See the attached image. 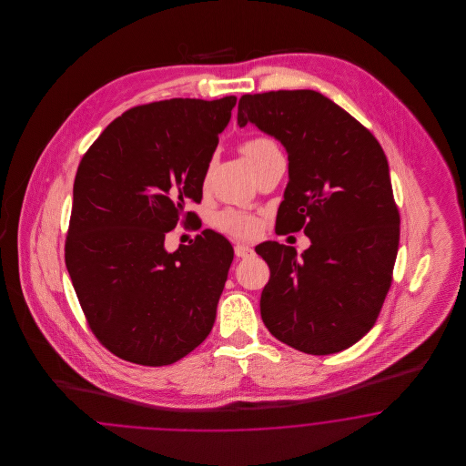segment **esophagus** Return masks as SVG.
Listing matches in <instances>:
<instances>
[{
	"mask_svg": "<svg viewBox=\"0 0 466 466\" xmlns=\"http://www.w3.org/2000/svg\"><path fill=\"white\" fill-rule=\"evenodd\" d=\"M234 253L238 258H251L255 255V251L248 244H236Z\"/></svg>",
	"mask_w": 466,
	"mask_h": 466,
	"instance_id": "esophagus-1",
	"label": "esophagus"
}]
</instances>
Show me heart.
I'll list each match as a JSON object with an SVG mask.
<instances>
[{
	"label": "heart",
	"mask_w": 466,
	"mask_h": 466,
	"mask_svg": "<svg viewBox=\"0 0 466 466\" xmlns=\"http://www.w3.org/2000/svg\"><path fill=\"white\" fill-rule=\"evenodd\" d=\"M241 152L246 157V160L249 162V166L255 169L267 158L278 156L279 148L272 137L255 136V137H249L248 141H244ZM211 222L220 232L230 236V238H236V239H253L260 232V222L253 215H249L246 211H239V209H232V208L215 213Z\"/></svg>",
	"instance_id": "heart-1"
}]
</instances>
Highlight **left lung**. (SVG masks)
<instances>
[{"label":"left lung","mask_w":466,"mask_h":466,"mask_svg":"<svg viewBox=\"0 0 466 466\" xmlns=\"http://www.w3.org/2000/svg\"><path fill=\"white\" fill-rule=\"evenodd\" d=\"M257 126L289 152V181L276 234L255 251L270 268L260 314L278 340L308 355L348 350L377 321L399 253L400 215L388 158L374 134L316 90L244 94L238 124Z\"/></svg>","instance_id":"1"}]
</instances>
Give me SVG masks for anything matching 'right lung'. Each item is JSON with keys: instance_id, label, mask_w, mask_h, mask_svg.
<instances>
[{"instance_id": "obj_1", "label": "right lung", "mask_w": 466, "mask_h": 466, "mask_svg": "<svg viewBox=\"0 0 466 466\" xmlns=\"http://www.w3.org/2000/svg\"><path fill=\"white\" fill-rule=\"evenodd\" d=\"M238 97L166 99L115 118L82 157L65 258L96 339L145 367L171 365L209 335L232 244L206 228L175 253L166 234L200 202Z\"/></svg>"}]
</instances>
